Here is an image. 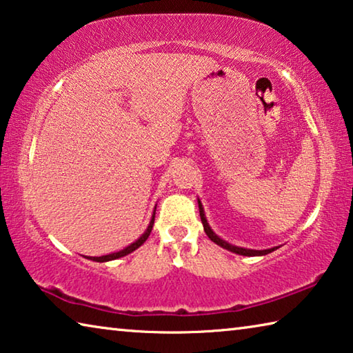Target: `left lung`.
Masks as SVG:
<instances>
[{
  "label": "left lung",
  "instance_id": "obj_1",
  "mask_svg": "<svg viewBox=\"0 0 353 353\" xmlns=\"http://www.w3.org/2000/svg\"><path fill=\"white\" fill-rule=\"evenodd\" d=\"M198 204H199L201 221H202V225H204V230H205L207 236L210 238V240H212L213 243H216L218 246L223 248V249H227V250H230V252L238 254V255H244V256H261V255H266V254L274 252V250L279 249V248H271V249H265V250H255V249H246V248L235 246V244H230V243L224 241L223 238H219V236H218L216 234H214V232L212 230V227L208 225V223H207V218H205L204 207H202V204H201V201H199V199H198Z\"/></svg>",
  "mask_w": 353,
  "mask_h": 353
}]
</instances>
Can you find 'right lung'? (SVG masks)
<instances>
[{
  "mask_svg": "<svg viewBox=\"0 0 353 353\" xmlns=\"http://www.w3.org/2000/svg\"><path fill=\"white\" fill-rule=\"evenodd\" d=\"M154 218H155V208H154V212H152V218H151V221H149V224H148V229L145 230V234H143V235H141L137 241L130 243L128 248H124V249H121V250H118V252H112V254L101 255V256H85V259H88V260H93V261L104 263V261H110V260L121 259V256L128 255V254H130V252H134L135 249H139V248L141 246V244L148 240V236H149V234H151L152 225H154Z\"/></svg>",
  "mask_w": 353,
  "mask_h": 353,
  "instance_id": "add662e5",
  "label": "right lung"
}]
</instances>
